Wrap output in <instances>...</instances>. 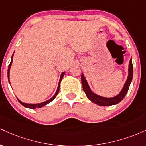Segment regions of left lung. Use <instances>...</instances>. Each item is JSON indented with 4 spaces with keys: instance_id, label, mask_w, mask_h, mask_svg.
Returning a JSON list of instances; mask_svg holds the SVG:
<instances>
[{
    "instance_id": "left-lung-1",
    "label": "left lung",
    "mask_w": 146,
    "mask_h": 146,
    "mask_svg": "<svg viewBox=\"0 0 146 146\" xmlns=\"http://www.w3.org/2000/svg\"><path fill=\"white\" fill-rule=\"evenodd\" d=\"M132 77H133V66H132V58L130 60L129 62V68H128V79H127L126 82H125L124 86H123V88L117 96L113 97V98H104V97L100 96V95H96L95 93H93L90 90L89 86H88V83H87L86 79L84 77L83 73L82 74L81 80L82 84L83 90L84 91L85 94H86V97L88 98L91 102H94L96 104L100 106H111L114 104H117L119 103L124 98V97L126 95L127 92L129 89V86H130V83H131Z\"/></svg>"
}]
</instances>
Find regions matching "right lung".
Wrapping results in <instances>:
<instances>
[{
	"label": "right lung",
	"instance_id": "right-lung-1",
	"mask_svg": "<svg viewBox=\"0 0 146 146\" xmlns=\"http://www.w3.org/2000/svg\"><path fill=\"white\" fill-rule=\"evenodd\" d=\"M13 56H14V53H13L12 56H11V62H10L9 65V67H8V71H7V76H8V80H9V82L10 84V82H9V71H10V67H11V63H12V59H13ZM64 73L65 72H62L61 74V76H60V82H59V84H58V89L56 90V93H55V95H53L52 98L50 99V100H47V101L46 102H42V103H39V104H26V103H23V102H22L21 101H20L18 99V100L19 101L20 103L22 105L24 106L25 107H26V108H31V109H36V108H41V107L44 106L46 104H47L50 103V102L53 101V100H54L55 98H56L57 95L58 94V93H59V90H60V82H61V80H62L64 75Z\"/></svg>",
	"mask_w": 146,
	"mask_h": 146
}]
</instances>
